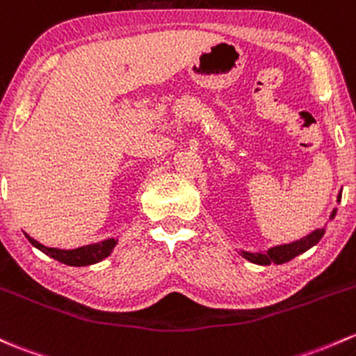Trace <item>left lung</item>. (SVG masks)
Listing matches in <instances>:
<instances>
[{
	"label": "left lung",
	"mask_w": 356,
	"mask_h": 356,
	"mask_svg": "<svg viewBox=\"0 0 356 356\" xmlns=\"http://www.w3.org/2000/svg\"><path fill=\"white\" fill-rule=\"evenodd\" d=\"M339 203L341 201V191H339L338 194V200H336ZM336 216V208L332 209L331 215H329V220H332ZM324 232H326V228H316L314 232H310L309 235H305V237H302L300 241H295V242H290V244H282V245H275L271 247V249L264 250V252H250V250H241V256L245 257L249 263H254V264H259V266H268V264L275 263V264H283V263H288L290 259H293V257H297L298 254L305 252V250H309L310 247H314L317 244V242L323 238Z\"/></svg>",
	"instance_id": "8db88e82"
}]
</instances>
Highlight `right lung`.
Returning <instances> with one entry per match:
<instances>
[{
  "label": "right lung",
  "mask_w": 356,
  "mask_h": 356,
  "mask_svg": "<svg viewBox=\"0 0 356 356\" xmlns=\"http://www.w3.org/2000/svg\"><path fill=\"white\" fill-rule=\"evenodd\" d=\"M25 237L29 238V242L35 247V249L42 250L44 254H47L52 259L59 261V263L63 264H68V266H90V264L100 263V261L106 259L107 256H111L115 244H118V238H107V241L78 247V249H56V247L42 245L40 242H37L35 238H32L27 234H25Z\"/></svg>",
  "instance_id": "1"
}]
</instances>
